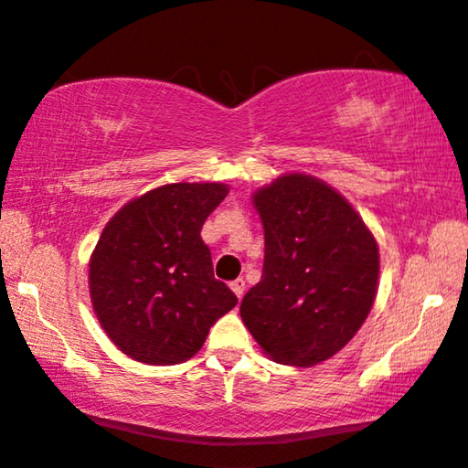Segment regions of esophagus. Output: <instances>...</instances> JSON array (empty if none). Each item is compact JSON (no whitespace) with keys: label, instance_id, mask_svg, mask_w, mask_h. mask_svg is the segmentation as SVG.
Masks as SVG:
<instances>
[{"label":"esophagus","instance_id":"34e87169","mask_svg":"<svg viewBox=\"0 0 468 468\" xmlns=\"http://www.w3.org/2000/svg\"><path fill=\"white\" fill-rule=\"evenodd\" d=\"M229 289H232V291H234V295L239 297V300H240L242 293H245V281H242V279H236V281H232V282H229Z\"/></svg>","mask_w":468,"mask_h":468}]
</instances>
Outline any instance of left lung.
<instances>
[{
  "mask_svg": "<svg viewBox=\"0 0 468 468\" xmlns=\"http://www.w3.org/2000/svg\"><path fill=\"white\" fill-rule=\"evenodd\" d=\"M263 226L261 281L240 316L263 355L310 367L340 352L374 306L380 253L355 207L324 181L287 173L253 192Z\"/></svg>",
  "mask_w": 468,
  "mask_h": 468,
  "instance_id": "1",
  "label": "left lung"
}]
</instances>
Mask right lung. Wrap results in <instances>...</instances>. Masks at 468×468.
Wrapping results in <instances>:
<instances>
[{
	"label": "right lung",
	"instance_id": "obj_1",
	"mask_svg": "<svg viewBox=\"0 0 468 468\" xmlns=\"http://www.w3.org/2000/svg\"><path fill=\"white\" fill-rule=\"evenodd\" d=\"M226 184H168L126 202L88 261L92 310L126 356L147 365L189 361L239 300L213 276L200 239Z\"/></svg>",
	"mask_w": 468,
	"mask_h": 468
}]
</instances>
